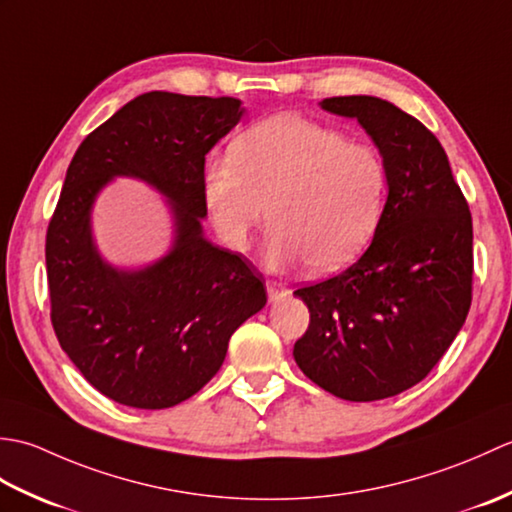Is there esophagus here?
Masks as SVG:
<instances>
[{
    "instance_id": "obj_1",
    "label": "esophagus",
    "mask_w": 512,
    "mask_h": 512,
    "mask_svg": "<svg viewBox=\"0 0 512 512\" xmlns=\"http://www.w3.org/2000/svg\"><path fill=\"white\" fill-rule=\"evenodd\" d=\"M266 290H268V299L270 301H277L286 295V286L281 284V281H275V279H268L266 281Z\"/></svg>"
}]
</instances>
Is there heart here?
Listing matches in <instances>:
<instances>
[{"label":"heart","instance_id":"b5f03b06","mask_svg":"<svg viewBox=\"0 0 512 512\" xmlns=\"http://www.w3.org/2000/svg\"><path fill=\"white\" fill-rule=\"evenodd\" d=\"M202 193L222 242L246 250L266 222V262L332 273L361 253L385 211L378 149L306 116L277 114L235 138L231 158L206 162Z\"/></svg>","mask_w":512,"mask_h":512}]
</instances>
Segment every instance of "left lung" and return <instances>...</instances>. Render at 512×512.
I'll list each match as a JSON object with an SVG mask.
<instances>
[{
    "instance_id": "8db88e82",
    "label": "left lung",
    "mask_w": 512,
    "mask_h": 512,
    "mask_svg": "<svg viewBox=\"0 0 512 512\" xmlns=\"http://www.w3.org/2000/svg\"><path fill=\"white\" fill-rule=\"evenodd\" d=\"M387 167L389 195L365 253L339 275L297 288L310 310L295 361L343 400L396 396L449 350L473 299V220L440 140L376 96H332Z\"/></svg>"
}]
</instances>
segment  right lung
<instances>
[{
    "label": "right lung",
    "mask_w": 512,
    "mask_h": 512,
    "mask_svg": "<svg viewBox=\"0 0 512 512\" xmlns=\"http://www.w3.org/2000/svg\"><path fill=\"white\" fill-rule=\"evenodd\" d=\"M231 96L147 92L85 136L46 233L50 321L61 350L103 396L136 409L191 398L222 367L228 339L266 306L244 255L202 237L204 156L237 125ZM143 177L174 202L179 239L158 265L118 274L91 246L93 195Z\"/></svg>",
    "instance_id": "1"
}]
</instances>
